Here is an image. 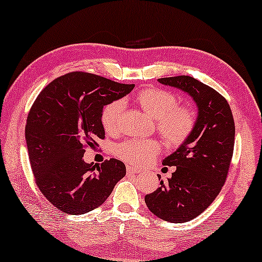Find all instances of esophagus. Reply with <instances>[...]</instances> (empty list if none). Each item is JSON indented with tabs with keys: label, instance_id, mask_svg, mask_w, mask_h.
Instances as JSON below:
<instances>
[{
	"label": "esophagus",
	"instance_id": "obj_1",
	"mask_svg": "<svg viewBox=\"0 0 262 262\" xmlns=\"http://www.w3.org/2000/svg\"><path fill=\"white\" fill-rule=\"evenodd\" d=\"M141 171V169L137 167H134V166H127L126 167V173L127 174H136V173H139Z\"/></svg>",
	"mask_w": 262,
	"mask_h": 262
}]
</instances>
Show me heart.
Returning a JSON list of instances; mask_svg holds the SVG:
<instances>
[{"instance_id": "b5f03b06", "label": "heart", "mask_w": 262, "mask_h": 262, "mask_svg": "<svg viewBox=\"0 0 262 262\" xmlns=\"http://www.w3.org/2000/svg\"><path fill=\"white\" fill-rule=\"evenodd\" d=\"M142 110L156 119V128L167 145L184 143L195 125V114L188 106H179L173 93L160 88H146L136 98ZM123 102L112 101L102 108L101 124L107 134L120 130ZM160 144L154 139H131L117 146V155L130 163H144L159 152Z\"/></svg>"}]
</instances>
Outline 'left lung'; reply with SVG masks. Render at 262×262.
<instances>
[{
	"mask_svg": "<svg viewBox=\"0 0 262 262\" xmlns=\"http://www.w3.org/2000/svg\"><path fill=\"white\" fill-rule=\"evenodd\" d=\"M159 82L191 96L198 116L188 138L162 161L175 167L171 178L161 180L160 187L145 195V204L161 220L185 223L203 213L223 187L234 151V118L227 100L195 78L182 75Z\"/></svg>",
	"mask_w": 262,
	"mask_h": 262,
	"instance_id": "obj_1",
	"label": "left lung"
}]
</instances>
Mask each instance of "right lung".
<instances>
[{
	"instance_id": "add662e5",
	"label": "right lung",
	"mask_w": 262,
	"mask_h": 262,
	"mask_svg": "<svg viewBox=\"0 0 262 262\" xmlns=\"http://www.w3.org/2000/svg\"><path fill=\"white\" fill-rule=\"evenodd\" d=\"M135 84L75 71L40 92L28 113L25 137L35 182L46 199L70 214L98 209L126 174L119 160L84 162L85 148L105 138L101 112Z\"/></svg>"
}]
</instances>
